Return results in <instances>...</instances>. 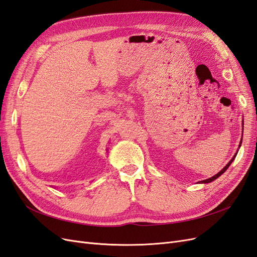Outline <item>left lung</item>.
<instances>
[{
  "label": "left lung",
  "instance_id": "left-lung-1",
  "mask_svg": "<svg viewBox=\"0 0 257 257\" xmlns=\"http://www.w3.org/2000/svg\"><path fill=\"white\" fill-rule=\"evenodd\" d=\"M243 121V120H242ZM242 130H243V122H242ZM242 133H243V131H242ZM241 144H242V138H241V141H240V144H239V147L238 148H240L241 147ZM237 153H238V150H237V152L234 154V157H232L231 158V160L227 163V164L226 165H225L224 166V168L221 170V172H219V173H217L216 175H214L213 177H211V178H208V179H206V180H201L200 181V183H210V182H212V181H214L215 180V179H217V178H219L221 175H223L224 173H225V170H226L229 166H230V164H231V163H232V161H234L235 160V158H236V155H237Z\"/></svg>",
  "mask_w": 257,
  "mask_h": 257
}]
</instances>
